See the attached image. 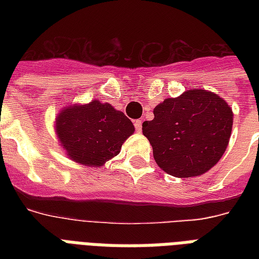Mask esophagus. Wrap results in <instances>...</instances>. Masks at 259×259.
<instances>
[{"instance_id": "34e87169", "label": "esophagus", "mask_w": 259, "mask_h": 259, "mask_svg": "<svg viewBox=\"0 0 259 259\" xmlns=\"http://www.w3.org/2000/svg\"><path fill=\"white\" fill-rule=\"evenodd\" d=\"M134 126H136V130H137L138 133H141V130H142V121H141V119H137V121H134Z\"/></svg>"}]
</instances>
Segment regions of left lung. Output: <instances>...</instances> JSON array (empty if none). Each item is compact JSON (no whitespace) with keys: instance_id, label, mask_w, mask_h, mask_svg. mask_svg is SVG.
I'll list each match as a JSON object with an SVG mask.
<instances>
[{"instance_id":"8db88e82","label":"left lung","mask_w":259,"mask_h":259,"mask_svg":"<svg viewBox=\"0 0 259 259\" xmlns=\"http://www.w3.org/2000/svg\"><path fill=\"white\" fill-rule=\"evenodd\" d=\"M142 123L157 165L176 177L200 176L222 158L233 129V110L218 94L187 90L166 98Z\"/></svg>"}]
</instances>
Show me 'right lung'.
<instances>
[{
    "instance_id": "add662e5",
    "label": "right lung",
    "mask_w": 259,
    "mask_h": 259,
    "mask_svg": "<svg viewBox=\"0 0 259 259\" xmlns=\"http://www.w3.org/2000/svg\"><path fill=\"white\" fill-rule=\"evenodd\" d=\"M55 125L67 156L93 168L117 156L126 138L134 133L133 123L125 114L98 99L63 109Z\"/></svg>"
}]
</instances>
